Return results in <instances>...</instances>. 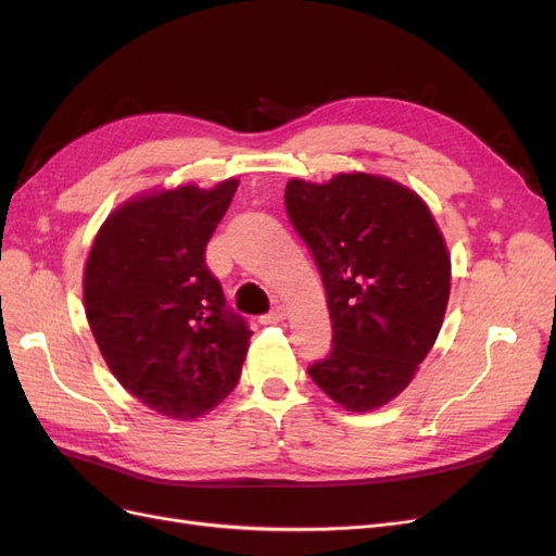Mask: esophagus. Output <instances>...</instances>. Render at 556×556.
<instances>
[{"label":"esophagus","mask_w":556,"mask_h":556,"mask_svg":"<svg viewBox=\"0 0 556 556\" xmlns=\"http://www.w3.org/2000/svg\"><path fill=\"white\" fill-rule=\"evenodd\" d=\"M285 315H288V311H285L282 306H276L271 313L262 315L260 323H262V325H276V323H280V319H285Z\"/></svg>","instance_id":"esophagus-1"}]
</instances>
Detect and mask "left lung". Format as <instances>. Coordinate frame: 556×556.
<instances>
[{"label":"left lung","instance_id":"1","mask_svg":"<svg viewBox=\"0 0 556 556\" xmlns=\"http://www.w3.org/2000/svg\"><path fill=\"white\" fill-rule=\"evenodd\" d=\"M285 208L317 264L333 327L331 352L308 376L345 410L380 408L441 331L450 296L441 229L413 190L371 174L294 178Z\"/></svg>","mask_w":556,"mask_h":556}]
</instances>
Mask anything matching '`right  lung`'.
Segmentation results:
<instances>
[{"label":"right lung","mask_w":556,"mask_h":556,"mask_svg":"<svg viewBox=\"0 0 556 556\" xmlns=\"http://www.w3.org/2000/svg\"><path fill=\"white\" fill-rule=\"evenodd\" d=\"M237 188L229 178L131 199L90 250L83 299L94 341L117 382L166 417L206 415L241 378L252 331L206 264Z\"/></svg>","instance_id":"add662e5"}]
</instances>
